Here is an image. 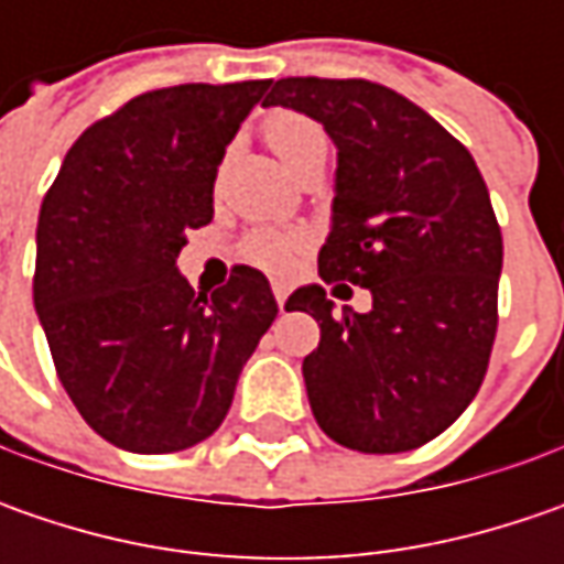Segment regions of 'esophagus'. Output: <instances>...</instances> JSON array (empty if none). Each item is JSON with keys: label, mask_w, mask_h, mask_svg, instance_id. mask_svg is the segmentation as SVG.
I'll return each mask as SVG.
<instances>
[{"label": "esophagus", "mask_w": 564, "mask_h": 564, "mask_svg": "<svg viewBox=\"0 0 564 564\" xmlns=\"http://www.w3.org/2000/svg\"><path fill=\"white\" fill-rule=\"evenodd\" d=\"M272 294H275V304H279V311H285V301H289V285H285V282H272Z\"/></svg>", "instance_id": "1"}]
</instances>
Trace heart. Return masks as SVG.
I'll list each match as a JSON object with an SVG mask.
<instances>
[{
	"mask_svg": "<svg viewBox=\"0 0 564 564\" xmlns=\"http://www.w3.org/2000/svg\"><path fill=\"white\" fill-rule=\"evenodd\" d=\"M267 141L294 175L314 160H326V150H329V138L314 119L285 112V109L272 112L267 119ZM301 248H304V238L297 231L257 228L241 241V257L267 272H289Z\"/></svg>",
	"mask_w": 564,
	"mask_h": 564,
	"instance_id": "1",
	"label": "heart"
}]
</instances>
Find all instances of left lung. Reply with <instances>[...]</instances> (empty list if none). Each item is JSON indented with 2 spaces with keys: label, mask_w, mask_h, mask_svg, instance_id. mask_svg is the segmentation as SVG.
<instances>
[{
  "label": "left lung",
  "mask_w": 564,
  "mask_h": 564,
  "mask_svg": "<svg viewBox=\"0 0 564 564\" xmlns=\"http://www.w3.org/2000/svg\"><path fill=\"white\" fill-rule=\"evenodd\" d=\"M263 106L311 116L336 143L319 279L373 294L367 314L336 316L323 285L285 304L319 323L301 367L316 423L367 455L421 448L462 417L487 377L502 272L487 182L465 143L373 80L282 77Z\"/></svg>",
  "instance_id": "1"
}]
</instances>
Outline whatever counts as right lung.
Returning <instances> with one entry per match:
<instances>
[{"mask_svg": "<svg viewBox=\"0 0 564 564\" xmlns=\"http://www.w3.org/2000/svg\"><path fill=\"white\" fill-rule=\"evenodd\" d=\"M267 87L178 84L128 99L77 138L43 197L33 307L68 399L124 452L213 436L279 314L253 267L209 297L175 267L187 228L213 219L226 147Z\"/></svg>", "mask_w": 564, "mask_h": 564, "instance_id": "1", "label": "right lung"}]
</instances>
